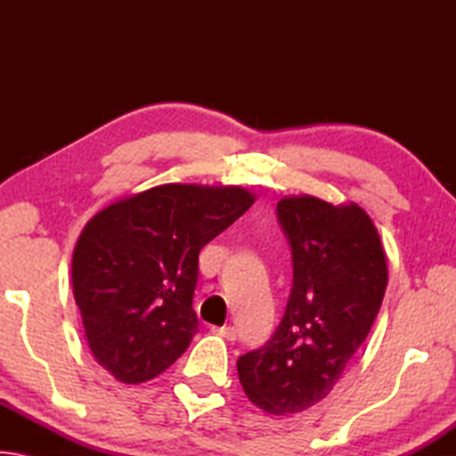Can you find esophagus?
<instances>
[{
	"mask_svg": "<svg viewBox=\"0 0 456 456\" xmlns=\"http://www.w3.org/2000/svg\"><path fill=\"white\" fill-rule=\"evenodd\" d=\"M215 334H219L221 338L229 339V342H235L237 339V328L233 326H223V328H213Z\"/></svg>",
	"mask_w": 456,
	"mask_h": 456,
	"instance_id": "obj_1",
	"label": "esophagus"
}]
</instances>
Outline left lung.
I'll list each match as a JSON object with an SVG mask.
<instances>
[{
  "label": "left lung",
  "instance_id": "8db88e82",
  "mask_svg": "<svg viewBox=\"0 0 456 456\" xmlns=\"http://www.w3.org/2000/svg\"><path fill=\"white\" fill-rule=\"evenodd\" d=\"M277 219L291 247V293L273 336L243 354L237 372L253 404L289 416L322 403L342 378L380 310L388 267L356 203L285 197Z\"/></svg>",
  "mask_w": 456,
  "mask_h": 456
}]
</instances>
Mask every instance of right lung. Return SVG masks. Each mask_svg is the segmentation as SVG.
<instances>
[{"instance_id":"add662e5","label":"right lung","mask_w":456,"mask_h":456,"mask_svg":"<svg viewBox=\"0 0 456 456\" xmlns=\"http://www.w3.org/2000/svg\"><path fill=\"white\" fill-rule=\"evenodd\" d=\"M256 203L241 187L160 184L96 213L72 256V289L92 356L141 384L197 334L199 253Z\"/></svg>"}]
</instances>
